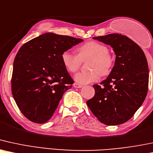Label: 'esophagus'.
I'll return each mask as SVG.
<instances>
[{
	"mask_svg": "<svg viewBox=\"0 0 153 153\" xmlns=\"http://www.w3.org/2000/svg\"><path fill=\"white\" fill-rule=\"evenodd\" d=\"M74 87L75 88H82L83 86H82V84H79L78 83H74Z\"/></svg>",
	"mask_w": 153,
	"mask_h": 153,
	"instance_id": "34e87169",
	"label": "esophagus"
}]
</instances>
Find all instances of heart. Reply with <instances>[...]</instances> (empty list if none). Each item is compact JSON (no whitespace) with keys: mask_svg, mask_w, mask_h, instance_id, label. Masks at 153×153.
<instances>
[{"mask_svg":"<svg viewBox=\"0 0 153 153\" xmlns=\"http://www.w3.org/2000/svg\"><path fill=\"white\" fill-rule=\"evenodd\" d=\"M77 55L64 51L61 55L62 62L65 69L71 73L79 70L82 62L90 59L88 69L91 71L80 72L75 75L77 83L87 84L97 82L102 75H107L112 69L114 59L105 44L91 41H88L77 48Z\"/></svg>","mask_w":153,"mask_h":153,"instance_id":"heart-1","label":"heart"}]
</instances>
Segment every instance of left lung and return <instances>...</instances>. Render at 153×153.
<instances>
[{
	"label": "left lung",
	"instance_id": "left-lung-1",
	"mask_svg": "<svg viewBox=\"0 0 153 153\" xmlns=\"http://www.w3.org/2000/svg\"><path fill=\"white\" fill-rule=\"evenodd\" d=\"M93 39L111 46L115 53L114 66L95 94L87 102L93 114L107 125H118L133 117L148 90L149 69L144 52L126 36L111 33Z\"/></svg>",
	"mask_w": 153,
	"mask_h": 153
}]
</instances>
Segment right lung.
<instances>
[{
	"instance_id": "obj_1",
	"label": "right lung",
	"mask_w": 153,
	"mask_h": 153,
	"mask_svg": "<svg viewBox=\"0 0 153 153\" xmlns=\"http://www.w3.org/2000/svg\"><path fill=\"white\" fill-rule=\"evenodd\" d=\"M84 40L46 33L20 48L13 62L12 94L22 114L33 123L50 120L74 80L61 55Z\"/></svg>"
}]
</instances>
